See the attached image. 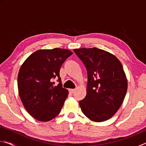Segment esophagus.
Here are the masks:
<instances>
[{
    "label": "esophagus",
    "instance_id": "esophagus-1",
    "mask_svg": "<svg viewBox=\"0 0 146 146\" xmlns=\"http://www.w3.org/2000/svg\"><path fill=\"white\" fill-rule=\"evenodd\" d=\"M75 91V90H74V89H70V90H69V92H70V93H73Z\"/></svg>",
    "mask_w": 146,
    "mask_h": 146
}]
</instances>
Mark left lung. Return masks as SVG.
<instances>
[{
	"instance_id": "obj_1",
	"label": "left lung",
	"mask_w": 146,
	"mask_h": 146,
	"mask_svg": "<svg viewBox=\"0 0 146 146\" xmlns=\"http://www.w3.org/2000/svg\"><path fill=\"white\" fill-rule=\"evenodd\" d=\"M74 51L88 73L86 96L79 102L82 113L94 122L110 119L122 105L127 90L122 64L113 54L97 48Z\"/></svg>"
}]
</instances>
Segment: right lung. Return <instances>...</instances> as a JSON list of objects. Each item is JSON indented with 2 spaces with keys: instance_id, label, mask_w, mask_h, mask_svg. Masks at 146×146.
<instances>
[{
  "instance_id": "1",
  "label": "right lung",
  "mask_w": 146,
  "mask_h": 146,
  "mask_svg": "<svg viewBox=\"0 0 146 146\" xmlns=\"http://www.w3.org/2000/svg\"><path fill=\"white\" fill-rule=\"evenodd\" d=\"M72 54L66 49H40L29 56L20 68L19 97L27 111L36 120L48 122L60 113L69 93L62 88L59 72ZM56 77L59 84L54 86L52 81Z\"/></svg>"
}]
</instances>
